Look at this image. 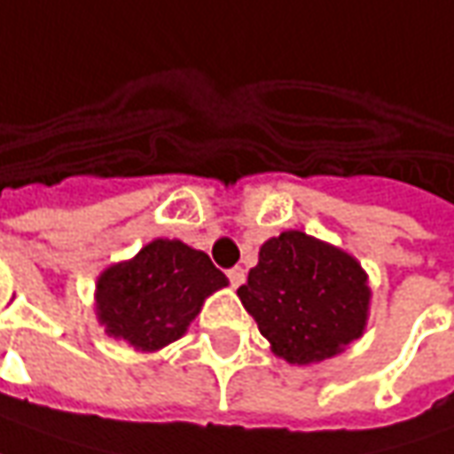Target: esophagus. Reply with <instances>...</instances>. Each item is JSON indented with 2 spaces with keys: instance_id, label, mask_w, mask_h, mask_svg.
I'll return each mask as SVG.
<instances>
[{
  "instance_id": "obj_1",
  "label": "esophagus",
  "mask_w": 454,
  "mask_h": 454,
  "mask_svg": "<svg viewBox=\"0 0 454 454\" xmlns=\"http://www.w3.org/2000/svg\"><path fill=\"white\" fill-rule=\"evenodd\" d=\"M228 280H231V285H233V287H240V285H243V280H246V270H243L240 265L231 268V270H228Z\"/></svg>"
}]
</instances>
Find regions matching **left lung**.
Returning <instances> with one entry per match:
<instances>
[{
  "label": "left lung",
  "mask_w": 454,
  "mask_h": 454,
  "mask_svg": "<svg viewBox=\"0 0 454 454\" xmlns=\"http://www.w3.org/2000/svg\"><path fill=\"white\" fill-rule=\"evenodd\" d=\"M238 297L278 356L312 364L361 337L371 290L351 255L302 231H285L260 248Z\"/></svg>",
  "instance_id": "obj_1"
}]
</instances>
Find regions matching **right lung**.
Segmentation results:
<instances>
[{
    "label": "right lung",
    "instance_id": "obj_1",
    "mask_svg": "<svg viewBox=\"0 0 454 454\" xmlns=\"http://www.w3.org/2000/svg\"><path fill=\"white\" fill-rule=\"evenodd\" d=\"M228 278L201 250L182 240H152L98 280V312L110 337L154 351L186 332L208 294Z\"/></svg>",
    "mask_w": 454,
    "mask_h": 454
}]
</instances>
